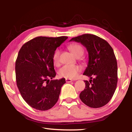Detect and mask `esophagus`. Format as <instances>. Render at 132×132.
<instances>
[{"label": "esophagus", "instance_id": "1", "mask_svg": "<svg viewBox=\"0 0 132 132\" xmlns=\"http://www.w3.org/2000/svg\"><path fill=\"white\" fill-rule=\"evenodd\" d=\"M72 81H73V80L70 79H66V82H70Z\"/></svg>", "mask_w": 132, "mask_h": 132}]
</instances>
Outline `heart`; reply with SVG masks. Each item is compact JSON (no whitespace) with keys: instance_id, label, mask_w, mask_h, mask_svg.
Instances as JSON below:
<instances>
[{"instance_id":"obj_1","label":"heart","mask_w":132,"mask_h":132,"mask_svg":"<svg viewBox=\"0 0 132 132\" xmlns=\"http://www.w3.org/2000/svg\"><path fill=\"white\" fill-rule=\"evenodd\" d=\"M69 49L76 56L80 57L84 53L83 48L79 44H72L69 46ZM60 52L58 50H56L53 54L52 60L53 63L56 65L59 63ZM81 67L78 65H64L59 69V75L60 77L66 78V79H73L77 76L81 71Z\"/></svg>"}]
</instances>
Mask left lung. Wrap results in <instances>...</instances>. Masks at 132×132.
I'll list each match as a JSON object with an SVG mask.
<instances>
[{
  "label": "left lung",
  "instance_id": "obj_1",
  "mask_svg": "<svg viewBox=\"0 0 132 132\" xmlns=\"http://www.w3.org/2000/svg\"><path fill=\"white\" fill-rule=\"evenodd\" d=\"M70 41L80 42L88 52V62L83 75L90 77L85 80L86 87L80 98L91 108H100L112 97L118 82V66L112 48L108 42L93 34H82Z\"/></svg>",
  "mask_w": 132,
  "mask_h": 132
}]
</instances>
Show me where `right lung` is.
Returning <instances> with one entry per match:
<instances>
[{
	"label": "right lung",
	"mask_w": 132,
	"mask_h": 132,
	"mask_svg": "<svg viewBox=\"0 0 132 132\" xmlns=\"http://www.w3.org/2000/svg\"><path fill=\"white\" fill-rule=\"evenodd\" d=\"M68 37H38L24 44L15 61V78L22 97L32 108L51 109L56 103L65 79L51 80L56 72L52 60L57 47Z\"/></svg>",
	"instance_id": "right-lung-1"
}]
</instances>
